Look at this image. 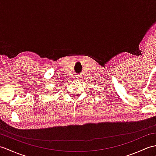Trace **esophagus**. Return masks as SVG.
Masks as SVG:
<instances>
[{
  "instance_id": "obj_1",
  "label": "esophagus",
  "mask_w": 156,
  "mask_h": 156,
  "mask_svg": "<svg viewBox=\"0 0 156 156\" xmlns=\"http://www.w3.org/2000/svg\"><path fill=\"white\" fill-rule=\"evenodd\" d=\"M75 80H80V77L79 76H75Z\"/></svg>"
}]
</instances>
